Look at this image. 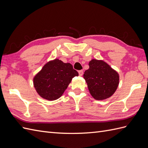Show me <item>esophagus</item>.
Returning a JSON list of instances; mask_svg holds the SVG:
<instances>
[{
    "instance_id": "1",
    "label": "esophagus",
    "mask_w": 148,
    "mask_h": 148,
    "mask_svg": "<svg viewBox=\"0 0 148 148\" xmlns=\"http://www.w3.org/2000/svg\"><path fill=\"white\" fill-rule=\"evenodd\" d=\"M78 73H79V75L80 76V77H82V76L83 75V70H79L78 71Z\"/></svg>"
}]
</instances>
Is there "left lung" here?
<instances>
[{"instance_id":"1","label":"left lung","mask_w":148,"mask_h":148,"mask_svg":"<svg viewBox=\"0 0 148 148\" xmlns=\"http://www.w3.org/2000/svg\"><path fill=\"white\" fill-rule=\"evenodd\" d=\"M89 66L83 77L92 97L104 100L112 96L119 84V73L102 60L92 59Z\"/></svg>"}]
</instances>
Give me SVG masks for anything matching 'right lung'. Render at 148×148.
Masks as SVG:
<instances>
[{
    "label": "right lung",
    "mask_w": 148,
    "mask_h": 148,
    "mask_svg": "<svg viewBox=\"0 0 148 148\" xmlns=\"http://www.w3.org/2000/svg\"><path fill=\"white\" fill-rule=\"evenodd\" d=\"M78 76L70 63L56 59L48 62L34 76L33 84L38 95L48 101L59 99L63 95L71 79Z\"/></svg>",
    "instance_id": "right-lung-1"
}]
</instances>
